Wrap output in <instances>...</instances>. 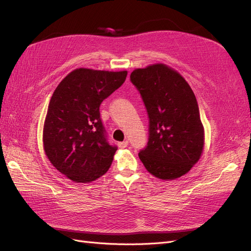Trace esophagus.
I'll list each match as a JSON object with an SVG mask.
<instances>
[{
	"instance_id": "obj_1",
	"label": "esophagus",
	"mask_w": 251,
	"mask_h": 251,
	"mask_svg": "<svg viewBox=\"0 0 251 251\" xmlns=\"http://www.w3.org/2000/svg\"><path fill=\"white\" fill-rule=\"evenodd\" d=\"M127 141H121V142H118V148L119 149H126L127 147Z\"/></svg>"
}]
</instances>
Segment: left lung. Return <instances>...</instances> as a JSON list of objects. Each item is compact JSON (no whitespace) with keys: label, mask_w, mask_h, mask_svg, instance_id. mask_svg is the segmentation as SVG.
Listing matches in <instances>:
<instances>
[{"label":"left lung","mask_w":251,"mask_h":251,"mask_svg":"<svg viewBox=\"0 0 251 251\" xmlns=\"http://www.w3.org/2000/svg\"><path fill=\"white\" fill-rule=\"evenodd\" d=\"M131 80L150 118L148 147L139 153L141 162L158 179L180 178L199 161L205 140L191 86L178 71L162 63L135 69Z\"/></svg>","instance_id":"obj_1"}]
</instances>
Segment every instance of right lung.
Returning a JSON list of instances; mask_svg holds the SVG:
<instances>
[{"instance_id": "obj_1", "label": "right lung", "mask_w": 251, "mask_h": 251, "mask_svg": "<svg viewBox=\"0 0 251 251\" xmlns=\"http://www.w3.org/2000/svg\"><path fill=\"white\" fill-rule=\"evenodd\" d=\"M126 74L78 68L53 92L43 147L51 164L73 182L89 183L110 169L117 148L105 139L100 105L123 85Z\"/></svg>"}]
</instances>
